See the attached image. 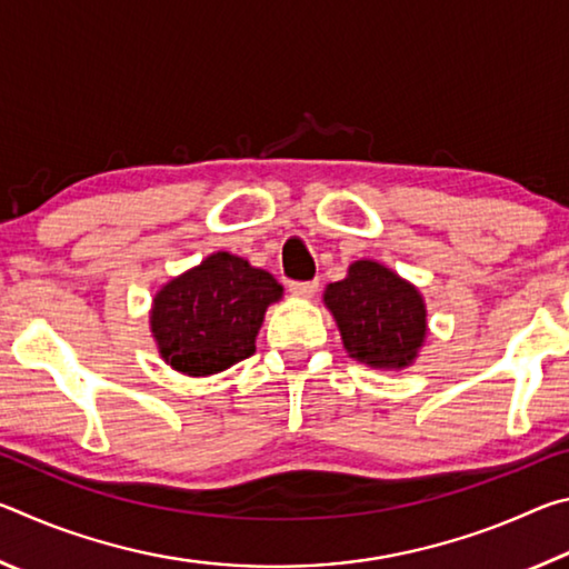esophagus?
<instances>
[{
  "label": "esophagus",
  "instance_id": "esophagus-1",
  "mask_svg": "<svg viewBox=\"0 0 569 569\" xmlns=\"http://www.w3.org/2000/svg\"><path fill=\"white\" fill-rule=\"evenodd\" d=\"M288 291L293 296H313L319 291V281H291L288 283Z\"/></svg>",
  "mask_w": 569,
  "mask_h": 569
}]
</instances>
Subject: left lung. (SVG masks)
Instances as JSON below:
<instances>
[{
	"instance_id": "8db88e82",
	"label": "left lung",
	"mask_w": 569,
	"mask_h": 569,
	"mask_svg": "<svg viewBox=\"0 0 569 569\" xmlns=\"http://www.w3.org/2000/svg\"><path fill=\"white\" fill-rule=\"evenodd\" d=\"M323 301L339 323L346 351L359 363L401 369L427 336L419 291L379 263L356 261L343 281L326 288Z\"/></svg>"
}]
</instances>
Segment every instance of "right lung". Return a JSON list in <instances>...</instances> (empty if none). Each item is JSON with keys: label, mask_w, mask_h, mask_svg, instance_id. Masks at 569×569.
I'll return each instance as SVG.
<instances>
[{"label": "right lung", "mask_w": 569, "mask_h": 569, "mask_svg": "<svg viewBox=\"0 0 569 569\" xmlns=\"http://www.w3.org/2000/svg\"><path fill=\"white\" fill-rule=\"evenodd\" d=\"M281 293L271 273L238 256L213 253L156 296L150 326L162 359L188 377L248 359L268 303Z\"/></svg>", "instance_id": "1"}]
</instances>
